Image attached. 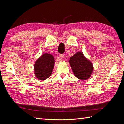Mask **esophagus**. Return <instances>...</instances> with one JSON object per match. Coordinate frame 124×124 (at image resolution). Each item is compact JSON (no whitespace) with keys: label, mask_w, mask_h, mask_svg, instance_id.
<instances>
[{"label":"esophagus","mask_w":124,"mask_h":124,"mask_svg":"<svg viewBox=\"0 0 124 124\" xmlns=\"http://www.w3.org/2000/svg\"><path fill=\"white\" fill-rule=\"evenodd\" d=\"M63 57H64V55H63V54H60L59 55V60L58 61L59 62H62V58H63Z\"/></svg>","instance_id":"34e87169"}]
</instances>
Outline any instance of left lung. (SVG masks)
<instances>
[{"instance_id":"8db88e82","label":"left lung","mask_w":124,"mask_h":124,"mask_svg":"<svg viewBox=\"0 0 124 124\" xmlns=\"http://www.w3.org/2000/svg\"><path fill=\"white\" fill-rule=\"evenodd\" d=\"M69 62L74 76L79 80H86L91 77L93 69V63L81 52L71 57Z\"/></svg>"}]
</instances>
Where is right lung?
Here are the masks:
<instances>
[{
  "label": "right lung",
  "mask_w": 124,
  "mask_h": 124,
  "mask_svg": "<svg viewBox=\"0 0 124 124\" xmlns=\"http://www.w3.org/2000/svg\"><path fill=\"white\" fill-rule=\"evenodd\" d=\"M55 65V59L52 55L45 53L37 59L34 65L36 78L43 81L49 78Z\"/></svg>",
  "instance_id": "obj_1"
}]
</instances>
